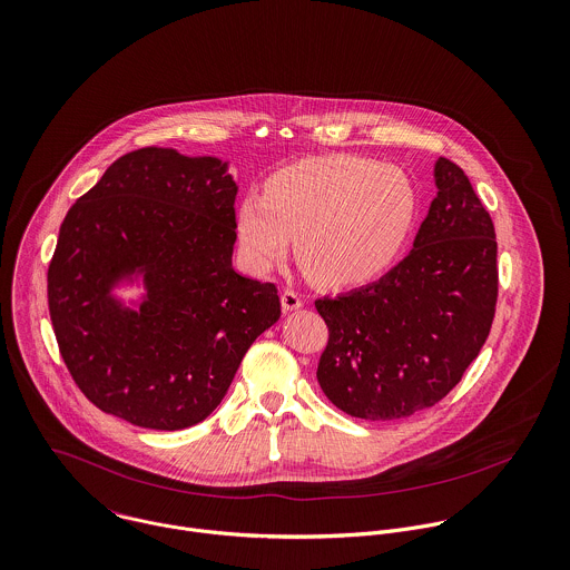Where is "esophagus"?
<instances>
[{"label":"esophagus","mask_w":570,"mask_h":570,"mask_svg":"<svg viewBox=\"0 0 570 570\" xmlns=\"http://www.w3.org/2000/svg\"><path fill=\"white\" fill-rule=\"evenodd\" d=\"M302 304H304V299H302V295L297 291H293V288H284L282 291V306H284V311H297V308H302Z\"/></svg>","instance_id":"obj_1"}]
</instances>
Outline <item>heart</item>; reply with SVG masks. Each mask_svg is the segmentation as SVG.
<instances>
[{
	"label": "heart",
	"mask_w": 570,
	"mask_h": 570,
	"mask_svg": "<svg viewBox=\"0 0 570 570\" xmlns=\"http://www.w3.org/2000/svg\"><path fill=\"white\" fill-rule=\"evenodd\" d=\"M419 187L399 165L333 154L279 169L266 196L237 209L246 259L266 271L295 235V255L326 286H354L381 275L403 250L419 218Z\"/></svg>",
	"instance_id": "1"
}]
</instances>
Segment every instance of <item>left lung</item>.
<instances>
[{
	"mask_svg": "<svg viewBox=\"0 0 570 570\" xmlns=\"http://www.w3.org/2000/svg\"><path fill=\"white\" fill-rule=\"evenodd\" d=\"M439 196L412 253L379 282L315 302L328 326L317 381L342 412L394 421L434 407L487 342L498 242L464 171L436 163Z\"/></svg>",
	"mask_w": 570,
	"mask_h": 570,
	"instance_id": "left-lung-1",
	"label": "left lung"
}]
</instances>
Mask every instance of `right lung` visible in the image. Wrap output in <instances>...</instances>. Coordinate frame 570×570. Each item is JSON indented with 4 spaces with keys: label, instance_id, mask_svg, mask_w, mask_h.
<instances>
[{
    "label": "right lung",
    "instance_id": "right-lung-1",
    "mask_svg": "<svg viewBox=\"0 0 570 570\" xmlns=\"http://www.w3.org/2000/svg\"><path fill=\"white\" fill-rule=\"evenodd\" d=\"M235 194L218 158L142 147L70 207L48 308L68 372L101 412L163 432L205 421L250 343L279 320L277 286L230 266ZM136 267L148 299L131 314L109 288Z\"/></svg>",
    "mask_w": 570,
    "mask_h": 570
}]
</instances>
